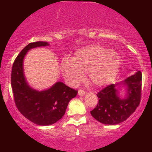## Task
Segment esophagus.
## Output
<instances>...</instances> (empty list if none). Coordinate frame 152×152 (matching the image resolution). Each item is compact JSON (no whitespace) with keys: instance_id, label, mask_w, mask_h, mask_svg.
<instances>
[{"instance_id":"esophagus-1","label":"esophagus","mask_w":152,"mask_h":152,"mask_svg":"<svg viewBox=\"0 0 152 152\" xmlns=\"http://www.w3.org/2000/svg\"><path fill=\"white\" fill-rule=\"evenodd\" d=\"M78 94H79V96H85V90H79V91H78Z\"/></svg>"}]
</instances>
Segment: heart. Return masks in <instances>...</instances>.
Here are the masks:
<instances>
[{"mask_svg": "<svg viewBox=\"0 0 152 152\" xmlns=\"http://www.w3.org/2000/svg\"><path fill=\"white\" fill-rule=\"evenodd\" d=\"M121 65L120 54L99 45L79 49L71 59H64L59 68L65 81L72 86L77 85L87 73L88 80L93 86L104 87L111 84L117 76Z\"/></svg>", "mask_w": 152, "mask_h": 152, "instance_id": "1", "label": "heart"}]
</instances>
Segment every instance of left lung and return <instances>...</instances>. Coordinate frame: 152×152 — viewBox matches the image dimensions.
I'll return each mask as SVG.
<instances>
[{"label": "left lung", "instance_id": "left-lung-1", "mask_svg": "<svg viewBox=\"0 0 152 152\" xmlns=\"http://www.w3.org/2000/svg\"><path fill=\"white\" fill-rule=\"evenodd\" d=\"M141 85L142 73L137 70L123 82L107 86L98 93L99 103L90 111L92 116L100 123L110 125L126 121L140 104ZM121 86L126 90L124 99L119 96Z\"/></svg>", "mask_w": 152, "mask_h": 152}]
</instances>
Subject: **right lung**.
<instances>
[{"mask_svg":"<svg viewBox=\"0 0 152 152\" xmlns=\"http://www.w3.org/2000/svg\"><path fill=\"white\" fill-rule=\"evenodd\" d=\"M43 41L31 42L24 48L14 62L11 83L15 104L21 114L34 124L48 126L60 120L65 115L69 102L78 91L61 82L46 90H37L30 87L25 77L23 60L27 52L32 48L48 46Z\"/></svg>","mask_w":152,"mask_h":152,"instance_id":"obj_1","label":"right lung"}]
</instances>
